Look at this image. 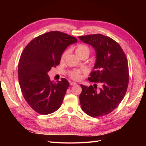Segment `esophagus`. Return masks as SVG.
<instances>
[{"label":"esophagus","instance_id":"1","mask_svg":"<svg viewBox=\"0 0 146 146\" xmlns=\"http://www.w3.org/2000/svg\"><path fill=\"white\" fill-rule=\"evenodd\" d=\"M70 85H72V86H73V85H77V83H76V82H70Z\"/></svg>","mask_w":146,"mask_h":146}]
</instances>
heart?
I'll return each mask as SVG.
<instances>
[{
	"instance_id": "1",
	"label": "heart",
	"mask_w": 146,
	"mask_h": 146,
	"mask_svg": "<svg viewBox=\"0 0 146 146\" xmlns=\"http://www.w3.org/2000/svg\"><path fill=\"white\" fill-rule=\"evenodd\" d=\"M68 49L66 50L63 52L62 55L61 56V61H63L65 59L66 56L68 54ZM76 52L77 55L80 57V58H82V57L84 56H89L91 50L89 47L87 46L86 45L79 44L76 48ZM83 72L82 70H73L69 72V76L74 80H80L82 78V74Z\"/></svg>"
}]
</instances>
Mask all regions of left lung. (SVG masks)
<instances>
[{
  "label": "left lung",
  "mask_w": 146,
  "mask_h": 146,
  "mask_svg": "<svg viewBox=\"0 0 146 146\" xmlns=\"http://www.w3.org/2000/svg\"><path fill=\"white\" fill-rule=\"evenodd\" d=\"M79 39L91 45L96 52V62L88 77L91 82L102 85L99 91L97 85H81L79 96L81 107L88 115L98 117L116 109L124 98L129 81V64L124 52L111 38L102 34L80 36Z\"/></svg>",
  "instance_id": "8db88e82"
}]
</instances>
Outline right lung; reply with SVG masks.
Returning <instances> with one entry per match:
<instances>
[{
	"label": "right lung",
	"mask_w": 146,
	"mask_h": 146,
	"mask_svg": "<svg viewBox=\"0 0 146 146\" xmlns=\"http://www.w3.org/2000/svg\"><path fill=\"white\" fill-rule=\"evenodd\" d=\"M77 42L74 36L52 31L35 38L22 52L17 69L20 88L26 102L38 113H52L62 104L69 83L63 78L52 82L47 72L60 64L67 47Z\"/></svg>",
	"instance_id": "obj_1"
}]
</instances>
